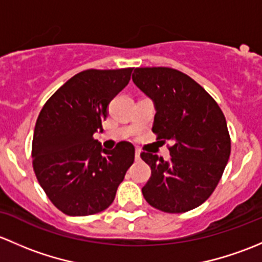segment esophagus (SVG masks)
I'll list each match as a JSON object with an SVG mask.
<instances>
[{
  "mask_svg": "<svg viewBox=\"0 0 262 262\" xmlns=\"http://www.w3.org/2000/svg\"><path fill=\"white\" fill-rule=\"evenodd\" d=\"M140 152H141V151L139 149H136V151H135V158H136V160H139L140 159Z\"/></svg>",
  "mask_w": 262,
  "mask_h": 262,
  "instance_id": "obj_1",
  "label": "esophagus"
}]
</instances>
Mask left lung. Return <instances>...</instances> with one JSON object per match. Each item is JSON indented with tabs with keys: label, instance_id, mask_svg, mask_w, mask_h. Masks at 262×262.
I'll list each match as a JSON object with an SVG mask.
<instances>
[{
	"label": "left lung",
	"instance_id": "left-lung-1",
	"mask_svg": "<svg viewBox=\"0 0 262 262\" xmlns=\"http://www.w3.org/2000/svg\"><path fill=\"white\" fill-rule=\"evenodd\" d=\"M135 84L155 103L152 132L172 142L168 161L142 151L151 177L142 194L154 208L184 213L196 208L214 191L231 154L225 115L201 84L168 68H136Z\"/></svg>",
	"mask_w": 262,
	"mask_h": 262
}]
</instances>
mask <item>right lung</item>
I'll return each mask as SVG.
<instances>
[{
  "mask_svg": "<svg viewBox=\"0 0 262 262\" xmlns=\"http://www.w3.org/2000/svg\"><path fill=\"white\" fill-rule=\"evenodd\" d=\"M134 68L87 69L64 83L39 113L32 168L51 203L68 215H91L112 204L134 163L135 147L121 141L102 149L93 137L110 102L128 84Z\"/></svg>",
  "mask_w": 262,
  "mask_h": 262,
  "instance_id": "1",
  "label": "right lung"
}]
</instances>
